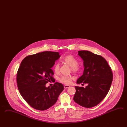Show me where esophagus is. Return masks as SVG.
<instances>
[{
    "mask_svg": "<svg viewBox=\"0 0 127 127\" xmlns=\"http://www.w3.org/2000/svg\"><path fill=\"white\" fill-rule=\"evenodd\" d=\"M70 87V86H68V85H65L64 86V87L65 89H67V88H69Z\"/></svg>",
    "mask_w": 127,
    "mask_h": 127,
    "instance_id": "1",
    "label": "esophagus"
}]
</instances>
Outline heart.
Listing matches in <instances>:
<instances>
[{
    "label": "heart",
    "instance_id": "heart-1",
    "mask_svg": "<svg viewBox=\"0 0 127 127\" xmlns=\"http://www.w3.org/2000/svg\"><path fill=\"white\" fill-rule=\"evenodd\" d=\"M62 61L65 63L69 65L71 68V71L74 73L78 72L80 70L81 67L80 65L78 64L77 60L72 55H69L65 56L62 59ZM59 64L57 63L54 66L55 72L57 73L59 71ZM74 79L72 76L62 75L59 78V81L62 83L66 85H69L71 83L72 80Z\"/></svg>",
    "mask_w": 127,
    "mask_h": 127
}]
</instances>
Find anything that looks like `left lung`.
I'll return each mask as SVG.
<instances>
[{"label": "left lung", "instance_id": "1", "mask_svg": "<svg viewBox=\"0 0 127 127\" xmlns=\"http://www.w3.org/2000/svg\"><path fill=\"white\" fill-rule=\"evenodd\" d=\"M78 55L84 61L83 75L76 83L87 84L86 88L76 86L73 99L85 108L98 105L109 92L113 79L111 69L106 60L101 56L88 51H78Z\"/></svg>", "mask_w": 127, "mask_h": 127}]
</instances>
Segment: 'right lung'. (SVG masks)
I'll list each match as a JSON object with an SVG mask.
<instances>
[{
	"label": "right lung",
	"mask_w": 127,
	"mask_h": 127,
	"mask_svg": "<svg viewBox=\"0 0 127 127\" xmlns=\"http://www.w3.org/2000/svg\"><path fill=\"white\" fill-rule=\"evenodd\" d=\"M60 57L58 52L46 51L27 56L21 62L17 75L18 87L23 98L34 109H49L63 91V85L58 82L51 87L46 86L54 79L51 68Z\"/></svg>",
	"instance_id": "obj_1"
}]
</instances>
